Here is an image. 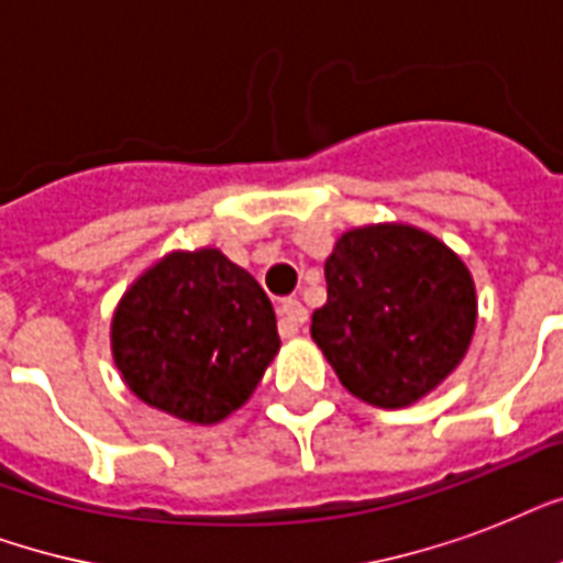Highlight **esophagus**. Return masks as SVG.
<instances>
[{
  "label": "esophagus",
  "instance_id": "esophagus-1",
  "mask_svg": "<svg viewBox=\"0 0 563 563\" xmlns=\"http://www.w3.org/2000/svg\"><path fill=\"white\" fill-rule=\"evenodd\" d=\"M277 316H280V335H295L307 321V307L295 298H286L277 303Z\"/></svg>",
  "mask_w": 563,
  "mask_h": 563
}]
</instances>
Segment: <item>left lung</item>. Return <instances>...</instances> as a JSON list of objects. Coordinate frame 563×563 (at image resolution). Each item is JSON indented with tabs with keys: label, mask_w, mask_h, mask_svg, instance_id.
<instances>
[{
	"label": "left lung",
	"mask_w": 563,
	"mask_h": 563,
	"mask_svg": "<svg viewBox=\"0 0 563 563\" xmlns=\"http://www.w3.org/2000/svg\"><path fill=\"white\" fill-rule=\"evenodd\" d=\"M327 303L312 339L353 397L402 409L459 368L476 330L467 265L427 230L368 224L324 263Z\"/></svg>",
	"instance_id": "8db88e82"
}]
</instances>
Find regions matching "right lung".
I'll use <instances>...</instances> for the list:
<instances>
[{
  "instance_id": "obj_1",
  "label": "right lung",
  "mask_w": 563,
  "mask_h": 563,
  "mask_svg": "<svg viewBox=\"0 0 563 563\" xmlns=\"http://www.w3.org/2000/svg\"><path fill=\"white\" fill-rule=\"evenodd\" d=\"M110 347L140 400L207 427L254 394L280 335L263 286L201 247L172 251L136 277L113 312Z\"/></svg>"
}]
</instances>
